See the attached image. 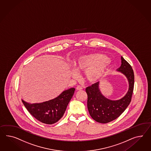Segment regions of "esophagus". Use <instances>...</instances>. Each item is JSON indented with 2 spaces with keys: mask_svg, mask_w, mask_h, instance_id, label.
<instances>
[{
  "mask_svg": "<svg viewBox=\"0 0 151 151\" xmlns=\"http://www.w3.org/2000/svg\"><path fill=\"white\" fill-rule=\"evenodd\" d=\"M76 89H77V90H79V91H81L83 90V88L81 87V86H80V85H78L77 86V88H76Z\"/></svg>",
  "mask_w": 151,
  "mask_h": 151,
  "instance_id": "esophagus-1",
  "label": "esophagus"
}]
</instances>
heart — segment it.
<instances>
[{"instance_id":"1","label":"heart","mask_w":151,"mask_h":151,"mask_svg":"<svg viewBox=\"0 0 151 151\" xmlns=\"http://www.w3.org/2000/svg\"><path fill=\"white\" fill-rule=\"evenodd\" d=\"M109 63L105 55L95 53L80 56L74 61L73 66L77 71H85L86 79L90 83H94L104 76ZM72 74L76 76L77 72L73 70Z\"/></svg>"}]
</instances>
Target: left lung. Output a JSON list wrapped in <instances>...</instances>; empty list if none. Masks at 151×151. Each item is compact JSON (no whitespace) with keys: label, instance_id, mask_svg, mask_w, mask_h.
Returning a JSON list of instances; mask_svg holds the SVG:
<instances>
[{"label":"left lung","instance_id":"8db88e82","mask_svg":"<svg viewBox=\"0 0 151 151\" xmlns=\"http://www.w3.org/2000/svg\"><path fill=\"white\" fill-rule=\"evenodd\" d=\"M122 65L117 70L128 78L129 88L128 93L119 100L112 101L106 98L101 93L97 82L86 88L87 106L90 115L93 120L100 123H107L120 116L132 101L134 86V73L131 65L122 56Z\"/></svg>","mask_w":151,"mask_h":151}]
</instances>
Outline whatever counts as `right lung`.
Instances as JSON below:
<instances>
[{
  "instance_id": "obj_1",
  "label": "right lung",
  "mask_w": 151,
  "mask_h": 151,
  "mask_svg": "<svg viewBox=\"0 0 151 151\" xmlns=\"http://www.w3.org/2000/svg\"><path fill=\"white\" fill-rule=\"evenodd\" d=\"M74 90L73 88L68 89L58 97L42 103L31 104L22 101L28 111L35 119L44 124H54L63 116Z\"/></svg>"
}]
</instances>
